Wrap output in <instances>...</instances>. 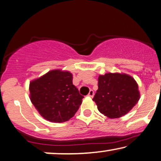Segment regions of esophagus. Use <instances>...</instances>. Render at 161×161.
Returning a JSON list of instances; mask_svg holds the SVG:
<instances>
[{"mask_svg": "<svg viewBox=\"0 0 161 161\" xmlns=\"http://www.w3.org/2000/svg\"><path fill=\"white\" fill-rule=\"evenodd\" d=\"M88 96H89V97H92L94 96V91L92 90V89H91V90L89 91V94H88Z\"/></svg>", "mask_w": 161, "mask_h": 161, "instance_id": "34e87169", "label": "esophagus"}]
</instances>
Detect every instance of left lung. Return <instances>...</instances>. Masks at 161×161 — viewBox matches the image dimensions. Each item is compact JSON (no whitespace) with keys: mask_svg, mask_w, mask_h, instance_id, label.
<instances>
[{"mask_svg":"<svg viewBox=\"0 0 161 161\" xmlns=\"http://www.w3.org/2000/svg\"><path fill=\"white\" fill-rule=\"evenodd\" d=\"M140 99L138 85L126 74L106 73L98 77V89L93 97L101 113L109 118L125 115Z\"/></svg>","mask_w":161,"mask_h":161,"instance_id":"obj_1","label":"left lung"}]
</instances>
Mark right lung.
Wrapping results in <instances>:
<instances>
[{"label": "right lung", "mask_w": 161, "mask_h": 161, "mask_svg": "<svg viewBox=\"0 0 161 161\" xmlns=\"http://www.w3.org/2000/svg\"><path fill=\"white\" fill-rule=\"evenodd\" d=\"M72 79L69 72L55 69L30 82L31 101L46 120L67 121L78 110L83 96L73 85Z\"/></svg>", "instance_id": "obj_1"}]
</instances>
